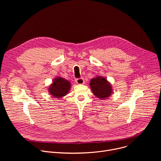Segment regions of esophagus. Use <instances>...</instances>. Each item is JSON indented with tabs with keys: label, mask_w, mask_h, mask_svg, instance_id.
I'll use <instances>...</instances> for the list:
<instances>
[{
	"label": "esophagus",
	"mask_w": 161,
	"mask_h": 161,
	"mask_svg": "<svg viewBox=\"0 0 161 161\" xmlns=\"http://www.w3.org/2000/svg\"><path fill=\"white\" fill-rule=\"evenodd\" d=\"M75 81L77 84L78 85H82L85 83V81H84V79L83 78H76L75 80Z\"/></svg>",
	"instance_id": "34e87169"
}]
</instances>
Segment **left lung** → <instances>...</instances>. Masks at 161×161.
Returning a JSON list of instances; mask_svg holds the SVG:
<instances>
[{
	"instance_id": "1",
	"label": "left lung",
	"mask_w": 161,
	"mask_h": 161,
	"mask_svg": "<svg viewBox=\"0 0 161 161\" xmlns=\"http://www.w3.org/2000/svg\"><path fill=\"white\" fill-rule=\"evenodd\" d=\"M90 86L94 94L101 99L107 98L111 94V85L103 77H96L92 79Z\"/></svg>"
}]
</instances>
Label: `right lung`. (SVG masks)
<instances>
[{
	"mask_svg": "<svg viewBox=\"0 0 161 161\" xmlns=\"http://www.w3.org/2000/svg\"><path fill=\"white\" fill-rule=\"evenodd\" d=\"M71 88V83L68 80L57 78L53 80V84L49 87V92L53 96L60 98L65 96Z\"/></svg>",
	"mask_w": 161,
	"mask_h": 161,
	"instance_id": "add662e5",
	"label": "right lung"
}]
</instances>
